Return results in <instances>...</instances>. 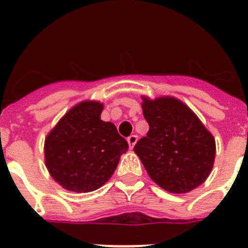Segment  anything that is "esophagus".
<instances>
[{
  "label": "esophagus",
  "mask_w": 248,
  "mask_h": 248,
  "mask_svg": "<svg viewBox=\"0 0 248 248\" xmlns=\"http://www.w3.org/2000/svg\"><path fill=\"white\" fill-rule=\"evenodd\" d=\"M136 141H138V136H136V135L128 136V138H127V143H128V147H130V149H132V148L135 147Z\"/></svg>",
  "instance_id": "1"
}]
</instances>
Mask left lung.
<instances>
[{
	"mask_svg": "<svg viewBox=\"0 0 248 248\" xmlns=\"http://www.w3.org/2000/svg\"><path fill=\"white\" fill-rule=\"evenodd\" d=\"M149 131L134 151L155 184L170 193H188L211 172L216 147L200 118L175 97H143Z\"/></svg>",
	"mask_w": 248,
	"mask_h": 248,
	"instance_id": "obj_1",
	"label": "left lung"
}]
</instances>
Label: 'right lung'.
Listing matches in <instances>:
<instances>
[{
  "mask_svg": "<svg viewBox=\"0 0 248 248\" xmlns=\"http://www.w3.org/2000/svg\"><path fill=\"white\" fill-rule=\"evenodd\" d=\"M103 104L82 101L58 122L45 140V162L52 179L76 193L96 190L110 179L128 149L112 122L100 120Z\"/></svg>",
  "mask_w": 248,
  "mask_h": 248,
  "instance_id": "obj_1",
  "label": "right lung"
}]
</instances>
